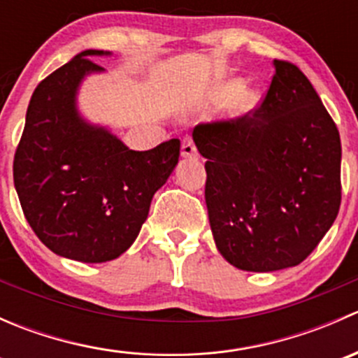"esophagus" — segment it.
Here are the masks:
<instances>
[{"label": "esophagus", "mask_w": 358, "mask_h": 358, "mask_svg": "<svg viewBox=\"0 0 358 358\" xmlns=\"http://www.w3.org/2000/svg\"><path fill=\"white\" fill-rule=\"evenodd\" d=\"M182 157H197V149H196V143H194L192 138H183L182 142Z\"/></svg>", "instance_id": "1"}]
</instances>
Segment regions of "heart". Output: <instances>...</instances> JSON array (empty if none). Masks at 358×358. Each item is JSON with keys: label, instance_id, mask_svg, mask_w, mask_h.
<instances>
[{"label": "heart", "instance_id": "obj_1", "mask_svg": "<svg viewBox=\"0 0 358 358\" xmlns=\"http://www.w3.org/2000/svg\"><path fill=\"white\" fill-rule=\"evenodd\" d=\"M216 102H227L229 103V115L234 119H239L248 115L249 112L258 106V95L252 90H244V83L241 79H232L227 81L216 90L215 93Z\"/></svg>", "mask_w": 358, "mask_h": 358}]
</instances>
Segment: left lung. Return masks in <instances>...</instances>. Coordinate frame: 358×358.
<instances>
[{"instance_id":"obj_1","label":"left lung","mask_w":358,"mask_h":358,"mask_svg":"<svg viewBox=\"0 0 358 358\" xmlns=\"http://www.w3.org/2000/svg\"><path fill=\"white\" fill-rule=\"evenodd\" d=\"M252 114L197 124L206 206L218 251L248 272L296 266L317 248L341 204V142L333 117L294 64L273 60Z\"/></svg>"}]
</instances>
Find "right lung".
Segmentation results:
<instances>
[{
  "label": "right lung",
  "instance_id": "1",
  "mask_svg": "<svg viewBox=\"0 0 358 358\" xmlns=\"http://www.w3.org/2000/svg\"><path fill=\"white\" fill-rule=\"evenodd\" d=\"M85 50L43 79L25 114L13 183L31 229L64 258L103 263L138 237L154 194L178 164L180 140L131 150L78 110L83 79L103 72Z\"/></svg>",
  "mask_w": 358,
  "mask_h": 358
}]
</instances>
